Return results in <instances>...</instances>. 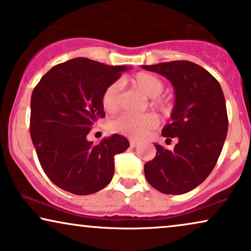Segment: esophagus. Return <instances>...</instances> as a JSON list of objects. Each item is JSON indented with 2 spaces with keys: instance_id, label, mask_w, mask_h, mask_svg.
<instances>
[{
  "instance_id": "obj_1",
  "label": "esophagus",
  "mask_w": 251,
  "mask_h": 251,
  "mask_svg": "<svg viewBox=\"0 0 251 251\" xmlns=\"http://www.w3.org/2000/svg\"><path fill=\"white\" fill-rule=\"evenodd\" d=\"M138 145H139V143L137 142V140L130 139V146H131V147H137Z\"/></svg>"
}]
</instances>
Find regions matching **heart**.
Masks as SVG:
<instances>
[{
  "instance_id": "obj_1",
  "label": "heart",
  "mask_w": 251,
  "mask_h": 251,
  "mask_svg": "<svg viewBox=\"0 0 251 251\" xmlns=\"http://www.w3.org/2000/svg\"><path fill=\"white\" fill-rule=\"evenodd\" d=\"M132 85L138 88L147 97L153 98L152 105L157 109L164 111L167 104L163 99L159 98L161 92L163 91L164 84L155 75L150 73H138L130 78ZM101 106L105 112L114 113L119 108V84L111 83L105 88L101 95ZM157 125V120L152 114L132 115L125 113L111 122L112 131L122 133V135L139 139L146 136L151 130Z\"/></svg>"
}]
</instances>
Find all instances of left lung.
<instances>
[{
  "label": "left lung",
  "instance_id": "8db88e82",
  "mask_svg": "<svg viewBox=\"0 0 251 251\" xmlns=\"http://www.w3.org/2000/svg\"><path fill=\"white\" fill-rule=\"evenodd\" d=\"M142 67L174 85L171 123L164 126L162 136L178 142L173 151L155 144V157L144 166L145 177L161 193H187L210 175L224 146L228 119L222 87L207 70L192 61Z\"/></svg>",
  "mask_w": 251,
  "mask_h": 251
}]
</instances>
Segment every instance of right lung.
Returning <instances> with one entry per match:
<instances>
[{
	"label": "right lung",
	"instance_id": "add662e5",
	"mask_svg": "<svg viewBox=\"0 0 251 251\" xmlns=\"http://www.w3.org/2000/svg\"><path fill=\"white\" fill-rule=\"evenodd\" d=\"M129 68L74 58L53 66L34 88L30 137L43 171L61 190L88 195L112 180L114 156L130 146L128 139L115 133L94 145L87 136L105 116L102 91Z\"/></svg>",
	"mask_w": 251,
	"mask_h": 251
}]
</instances>
